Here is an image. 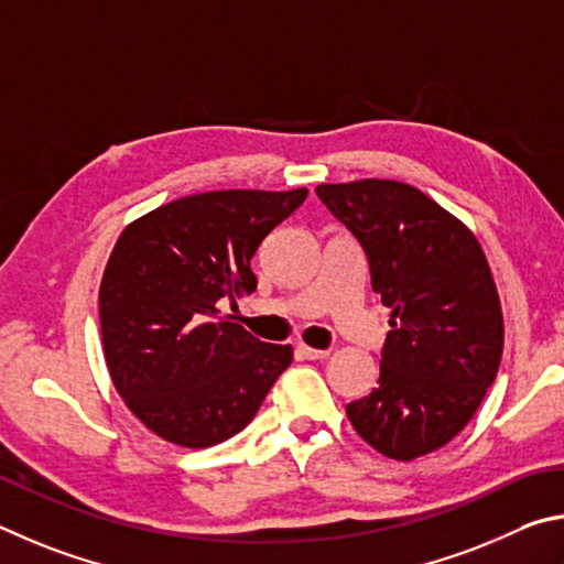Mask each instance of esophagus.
<instances>
[{
    "label": "esophagus",
    "instance_id": "34e87169",
    "mask_svg": "<svg viewBox=\"0 0 564 564\" xmlns=\"http://www.w3.org/2000/svg\"><path fill=\"white\" fill-rule=\"evenodd\" d=\"M294 351H297L300 359H310V361L329 357V349H312V347H307V344H297V349Z\"/></svg>",
    "mask_w": 564,
    "mask_h": 564
}]
</instances>
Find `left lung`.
I'll list each match as a JSON object with an SVG mask.
<instances>
[{
    "label": "left lung",
    "instance_id": "obj_1",
    "mask_svg": "<svg viewBox=\"0 0 564 564\" xmlns=\"http://www.w3.org/2000/svg\"><path fill=\"white\" fill-rule=\"evenodd\" d=\"M319 200L361 245L371 290L391 307L377 389L347 406L383 456L411 460L466 426L502 357V314L476 237L399 181L319 185Z\"/></svg>",
    "mask_w": 564,
    "mask_h": 564
}]
</instances>
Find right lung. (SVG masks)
<instances>
[{
    "label": "right lung",
    "instance_id": "right-lung-1",
    "mask_svg": "<svg viewBox=\"0 0 564 564\" xmlns=\"http://www.w3.org/2000/svg\"><path fill=\"white\" fill-rule=\"evenodd\" d=\"M304 197L307 187L187 195L118 237L98 292L104 354L116 391L161 438L227 441L292 364L290 344L252 337L217 302L257 290V247Z\"/></svg>",
    "mask_w": 564,
    "mask_h": 564
}]
</instances>
